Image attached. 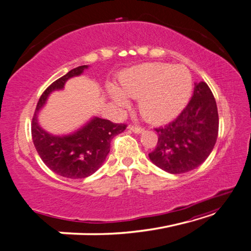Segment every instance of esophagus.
<instances>
[{
	"instance_id": "obj_1",
	"label": "esophagus",
	"mask_w": 251,
	"mask_h": 251,
	"mask_svg": "<svg viewBox=\"0 0 251 251\" xmlns=\"http://www.w3.org/2000/svg\"><path fill=\"white\" fill-rule=\"evenodd\" d=\"M129 130H131L132 132H135V134H141L142 131H144V128H141L139 126H134V125H130L129 127Z\"/></svg>"
}]
</instances>
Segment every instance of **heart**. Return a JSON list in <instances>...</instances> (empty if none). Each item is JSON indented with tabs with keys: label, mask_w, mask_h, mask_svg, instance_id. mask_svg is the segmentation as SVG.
<instances>
[{
	"label": "heart",
	"mask_w": 251,
	"mask_h": 251,
	"mask_svg": "<svg viewBox=\"0 0 251 251\" xmlns=\"http://www.w3.org/2000/svg\"><path fill=\"white\" fill-rule=\"evenodd\" d=\"M193 91V77L184 66L145 63L128 68L119 78V87L107 93L117 105L126 106L128 98L138 99L141 115L152 123H164L177 116Z\"/></svg>",
	"instance_id": "obj_1"
}]
</instances>
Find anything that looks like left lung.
<instances>
[{"mask_svg": "<svg viewBox=\"0 0 251 251\" xmlns=\"http://www.w3.org/2000/svg\"><path fill=\"white\" fill-rule=\"evenodd\" d=\"M159 139L149 159L171 174L197 169L212 152L219 132L217 102L204 81L196 82L194 96L168 125L155 128Z\"/></svg>", "mask_w": 251, "mask_h": 251, "instance_id": "obj_1", "label": "left lung"}]
</instances>
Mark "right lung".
<instances>
[{
    "label": "right lung",
    "instance_id": "right-lung-1",
    "mask_svg": "<svg viewBox=\"0 0 251 251\" xmlns=\"http://www.w3.org/2000/svg\"><path fill=\"white\" fill-rule=\"evenodd\" d=\"M88 65L74 68L58 78L42 96L34 112L31 135L38 154L49 169L66 178H86L99 170L111 149V141L126 128L109 120L93 116L79 128L65 135H53L39 124V113L53 91L64 89L68 79L80 76Z\"/></svg>",
    "mask_w": 251,
    "mask_h": 251
}]
</instances>
